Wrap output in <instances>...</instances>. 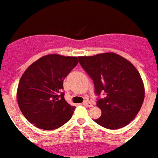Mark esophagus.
<instances>
[{
  "instance_id": "esophagus-1",
  "label": "esophagus",
  "mask_w": 158,
  "mask_h": 158,
  "mask_svg": "<svg viewBox=\"0 0 158 158\" xmlns=\"http://www.w3.org/2000/svg\"><path fill=\"white\" fill-rule=\"evenodd\" d=\"M83 105L88 107V108H90V107H92V103L89 100H85L83 102Z\"/></svg>"
}]
</instances>
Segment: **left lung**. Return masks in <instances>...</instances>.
<instances>
[{
	"label": "left lung",
	"mask_w": 158,
	"mask_h": 158,
	"mask_svg": "<svg viewBox=\"0 0 158 158\" xmlns=\"http://www.w3.org/2000/svg\"><path fill=\"white\" fill-rule=\"evenodd\" d=\"M79 62L94 81L95 94H104L103 99H97L102 113L94 122L110 130L129 124L144 99L143 81L135 66L115 53L82 56Z\"/></svg>",
	"instance_id": "obj_1"
}]
</instances>
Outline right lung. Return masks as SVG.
Returning <instances> with one entry per match:
<instances>
[{"mask_svg": "<svg viewBox=\"0 0 158 158\" xmlns=\"http://www.w3.org/2000/svg\"><path fill=\"white\" fill-rule=\"evenodd\" d=\"M78 58L45 55L23 74L18 86V103L26 119L35 127L55 130L71 119L75 107L67 103L62 89Z\"/></svg>", "mask_w": 158, "mask_h": 158, "instance_id": "obj_1", "label": "right lung"}]
</instances>
